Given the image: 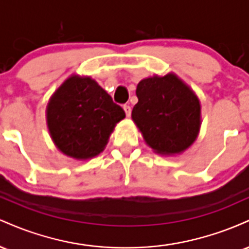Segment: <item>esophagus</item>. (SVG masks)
<instances>
[{
	"label": "esophagus",
	"mask_w": 249,
	"mask_h": 249,
	"mask_svg": "<svg viewBox=\"0 0 249 249\" xmlns=\"http://www.w3.org/2000/svg\"><path fill=\"white\" fill-rule=\"evenodd\" d=\"M123 108H124V111H125V115H126L127 117H130L131 116V107H130V105H124Z\"/></svg>",
	"instance_id": "1"
}]
</instances>
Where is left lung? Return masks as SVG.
<instances>
[{
  "instance_id": "obj_1",
  "label": "left lung",
  "mask_w": 249,
  "mask_h": 249,
  "mask_svg": "<svg viewBox=\"0 0 249 249\" xmlns=\"http://www.w3.org/2000/svg\"><path fill=\"white\" fill-rule=\"evenodd\" d=\"M132 121L156 153L174 156L196 142L201 125V107L194 91L170 72L142 79Z\"/></svg>"
}]
</instances>
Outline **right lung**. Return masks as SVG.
<instances>
[{"instance_id":"right-lung-1","label":"right lung","mask_w":249,"mask_h":249,"mask_svg":"<svg viewBox=\"0 0 249 249\" xmlns=\"http://www.w3.org/2000/svg\"><path fill=\"white\" fill-rule=\"evenodd\" d=\"M124 110L91 77L72 75L55 91L47 107V123L56 147L65 156L87 160L107 146Z\"/></svg>"}]
</instances>
